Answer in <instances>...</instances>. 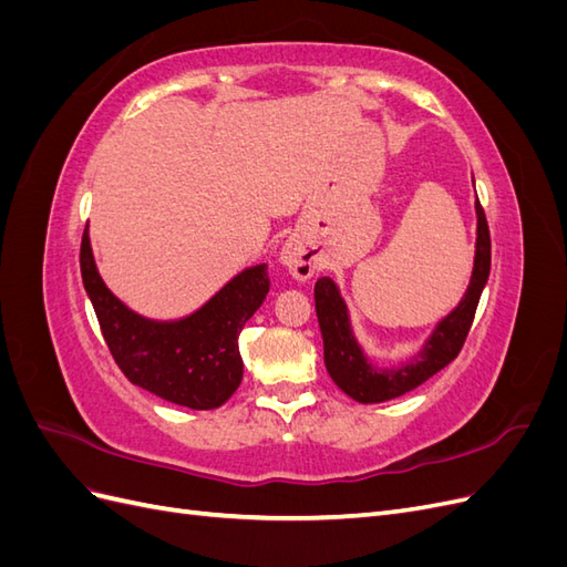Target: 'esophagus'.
Instances as JSON below:
<instances>
[{"mask_svg":"<svg viewBox=\"0 0 567 567\" xmlns=\"http://www.w3.org/2000/svg\"><path fill=\"white\" fill-rule=\"evenodd\" d=\"M281 262L284 267L293 274L296 279L305 281L310 279L315 274V262L312 257L305 252V248L298 244V241H288L284 248H281Z\"/></svg>","mask_w":567,"mask_h":567,"instance_id":"34e87169","label":"esophagus"}]
</instances>
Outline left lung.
<instances>
[{"instance_id": "left-lung-1", "label": "left lung", "mask_w": 567, "mask_h": 567, "mask_svg": "<svg viewBox=\"0 0 567 567\" xmlns=\"http://www.w3.org/2000/svg\"><path fill=\"white\" fill-rule=\"evenodd\" d=\"M477 213V241H475V262H473V277L468 290L463 293L461 302L454 310L444 317L433 336L425 340V346L419 354H414L411 362L392 369H379L371 364L364 350L352 333L348 305L340 298L338 286L329 279L321 277L315 286V307L317 319L323 338V364L326 371L333 379V383L350 394L352 400L362 404H375L400 398V394L419 388L440 369L454 362L461 352L463 342L471 331V323L477 310L480 296L489 277L492 265V241H489V227L483 205L475 200Z\"/></svg>"}]
</instances>
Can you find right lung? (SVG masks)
<instances>
[{
	"mask_svg": "<svg viewBox=\"0 0 567 567\" xmlns=\"http://www.w3.org/2000/svg\"><path fill=\"white\" fill-rule=\"evenodd\" d=\"M80 271L115 364L134 385L188 409H217L241 385L238 336L269 293L267 265L236 274L200 310L177 321L146 319L111 293L96 271L87 229Z\"/></svg>",
	"mask_w": 567,
	"mask_h": 567,
	"instance_id": "right-lung-1",
	"label": "right lung"
}]
</instances>
